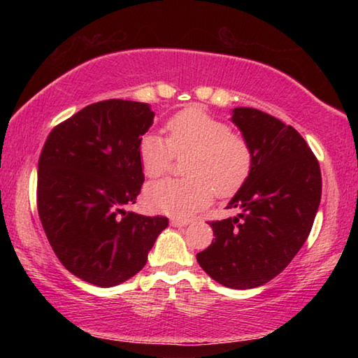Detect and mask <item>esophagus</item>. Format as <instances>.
Listing matches in <instances>:
<instances>
[{
	"instance_id": "obj_1",
	"label": "esophagus",
	"mask_w": 358,
	"mask_h": 358,
	"mask_svg": "<svg viewBox=\"0 0 358 358\" xmlns=\"http://www.w3.org/2000/svg\"><path fill=\"white\" fill-rule=\"evenodd\" d=\"M189 222H191L189 220H177V217H173V220L171 221V224H172V226H175V227H185Z\"/></svg>"
}]
</instances>
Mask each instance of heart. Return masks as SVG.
<instances>
[{
  "mask_svg": "<svg viewBox=\"0 0 358 358\" xmlns=\"http://www.w3.org/2000/svg\"><path fill=\"white\" fill-rule=\"evenodd\" d=\"M167 141L147 134L138 142V161L148 178L171 169L173 157H183L186 178L161 180L145 189V202L159 213L192 216L208 207L215 192L230 197L250 177L251 148L224 121L202 108L189 107L167 121Z\"/></svg>",
  "mask_w": 358,
  "mask_h": 358,
  "instance_id": "obj_1",
  "label": "heart"
}]
</instances>
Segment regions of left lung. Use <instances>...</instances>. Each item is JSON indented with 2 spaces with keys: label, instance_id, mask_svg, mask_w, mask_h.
<instances>
[{
  "label": "left lung",
  "instance_id": "1",
  "mask_svg": "<svg viewBox=\"0 0 358 358\" xmlns=\"http://www.w3.org/2000/svg\"><path fill=\"white\" fill-rule=\"evenodd\" d=\"M251 148L250 177L229 202L241 213L208 222L215 241L197 262L215 281L232 289L268 282L290 264L316 217L322 177L319 162L299 132L257 108L232 112Z\"/></svg>",
  "mask_w": 358,
  "mask_h": 358
}]
</instances>
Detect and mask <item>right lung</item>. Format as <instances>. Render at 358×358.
Segmentation results:
<instances>
[{
  "label": "right lung",
  "instance_id": "1",
  "mask_svg": "<svg viewBox=\"0 0 358 358\" xmlns=\"http://www.w3.org/2000/svg\"><path fill=\"white\" fill-rule=\"evenodd\" d=\"M148 104L107 99L52 129L38 164V211L59 262L80 280L112 287L134 276L169 220L124 211L143 183L138 142Z\"/></svg>",
  "mask_w": 358,
  "mask_h": 358
}]
</instances>
